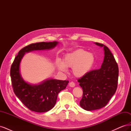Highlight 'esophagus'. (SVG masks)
<instances>
[{"label":"esophagus","instance_id":"1","mask_svg":"<svg viewBox=\"0 0 131 131\" xmlns=\"http://www.w3.org/2000/svg\"><path fill=\"white\" fill-rule=\"evenodd\" d=\"M69 85L70 87H72V88H74V87H75V83L74 82H70L69 83Z\"/></svg>","mask_w":131,"mask_h":131}]
</instances>
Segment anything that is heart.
<instances>
[{
    "mask_svg": "<svg viewBox=\"0 0 131 131\" xmlns=\"http://www.w3.org/2000/svg\"><path fill=\"white\" fill-rule=\"evenodd\" d=\"M95 57L93 53L83 49H78L66 54L63 61L57 59L56 65L62 72H66L67 68H73L72 72L75 77L81 78L88 74L94 64Z\"/></svg>",
    "mask_w": 131,
    "mask_h": 131,
    "instance_id": "b5f03b06",
    "label": "heart"
}]
</instances>
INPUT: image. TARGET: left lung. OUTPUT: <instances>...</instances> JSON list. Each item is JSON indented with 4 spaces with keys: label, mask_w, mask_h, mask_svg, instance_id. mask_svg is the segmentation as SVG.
<instances>
[{
    "label": "left lung",
    "mask_w": 131,
    "mask_h": 131,
    "mask_svg": "<svg viewBox=\"0 0 131 131\" xmlns=\"http://www.w3.org/2000/svg\"><path fill=\"white\" fill-rule=\"evenodd\" d=\"M95 44L103 47L104 60L100 69L93 70L78 81L83 90L80 105L91 111L105 106L115 93L118 77V68L112 53L102 43Z\"/></svg>",
    "instance_id": "1"
}]
</instances>
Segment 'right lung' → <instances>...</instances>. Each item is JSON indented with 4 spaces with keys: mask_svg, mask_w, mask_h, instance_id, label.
<instances>
[{
    "mask_svg": "<svg viewBox=\"0 0 131 131\" xmlns=\"http://www.w3.org/2000/svg\"><path fill=\"white\" fill-rule=\"evenodd\" d=\"M57 41L31 43L23 47L15 58L10 69V76L14 92L27 108L33 112H48L56 104L57 95L66 88L69 81L50 79L39 84L33 85L24 80L20 73V63L26 53L36 50L52 49Z\"/></svg>",
    "mask_w": 131,
    "mask_h": 131,
    "instance_id": "right-lung-1",
    "label": "right lung"
}]
</instances>
